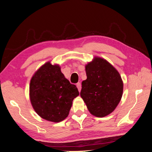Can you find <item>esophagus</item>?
Here are the masks:
<instances>
[{
    "instance_id": "34e87169",
    "label": "esophagus",
    "mask_w": 152,
    "mask_h": 152,
    "mask_svg": "<svg viewBox=\"0 0 152 152\" xmlns=\"http://www.w3.org/2000/svg\"><path fill=\"white\" fill-rule=\"evenodd\" d=\"M76 86H77V88H78V89L79 92L81 91V89H82V85H81V83H80V82L77 83Z\"/></svg>"
}]
</instances>
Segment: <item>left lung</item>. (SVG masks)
I'll return each instance as SVG.
<instances>
[{
	"instance_id": "obj_1",
	"label": "left lung",
	"mask_w": 152,
	"mask_h": 152,
	"mask_svg": "<svg viewBox=\"0 0 152 152\" xmlns=\"http://www.w3.org/2000/svg\"><path fill=\"white\" fill-rule=\"evenodd\" d=\"M86 72L87 79L82 82L80 96L92 115L105 117L121 101L124 90L121 77L110 63L99 57L86 64Z\"/></svg>"
}]
</instances>
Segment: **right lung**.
I'll return each instance as SVG.
<instances>
[{"instance_id": "obj_1", "label": "right lung", "mask_w": 152, "mask_h": 152, "mask_svg": "<svg viewBox=\"0 0 152 152\" xmlns=\"http://www.w3.org/2000/svg\"><path fill=\"white\" fill-rule=\"evenodd\" d=\"M78 95L76 86L64 77L59 64L50 61L41 66L31 80V103L37 114L47 121L64 120L69 115L74 99Z\"/></svg>"}]
</instances>
